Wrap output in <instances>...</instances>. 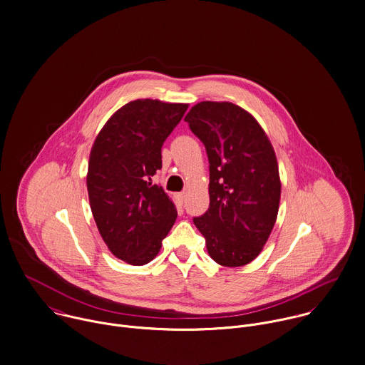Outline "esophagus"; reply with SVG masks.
<instances>
[{"instance_id": "obj_1", "label": "esophagus", "mask_w": 365, "mask_h": 365, "mask_svg": "<svg viewBox=\"0 0 365 365\" xmlns=\"http://www.w3.org/2000/svg\"><path fill=\"white\" fill-rule=\"evenodd\" d=\"M175 200H177V202H178L180 205H182V204H184V201H185V194H184V192H178V194H175Z\"/></svg>"}]
</instances>
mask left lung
Segmentation results:
<instances>
[{
  "label": "left lung",
  "mask_w": 365,
  "mask_h": 365,
  "mask_svg": "<svg viewBox=\"0 0 365 365\" xmlns=\"http://www.w3.org/2000/svg\"><path fill=\"white\" fill-rule=\"evenodd\" d=\"M210 161V208L194 218L210 257L242 267L258 257L281 198L275 151L259 123L227 101H201L185 115Z\"/></svg>",
  "instance_id": "left-lung-1"
}]
</instances>
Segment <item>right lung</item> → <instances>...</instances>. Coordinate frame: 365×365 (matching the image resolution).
<instances>
[{
	"label": "right lung",
	"mask_w": 365,
	"mask_h": 365,
	"mask_svg": "<svg viewBox=\"0 0 365 365\" xmlns=\"http://www.w3.org/2000/svg\"><path fill=\"white\" fill-rule=\"evenodd\" d=\"M188 104L135 100L117 110L93 144L87 173L90 207L108 250L131 265L153 261L177 220L163 187L161 147Z\"/></svg>",
	"instance_id": "right-lung-1"
}]
</instances>
